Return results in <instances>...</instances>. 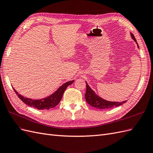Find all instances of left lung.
Here are the masks:
<instances>
[{
    "label": "left lung",
    "mask_w": 153,
    "mask_h": 153,
    "mask_svg": "<svg viewBox=\"0 0 153 153\" xmlns=\"http://www.w3.org/2000/svg\"><path fill=\"white\" fill-rule=\"evenodd\" d=\"M131 36L132 38L134 40V42L137 43V42L136 40V38L134 36L133 34L131 33ZM138 44V43H137ZM86 84V94H85V99L86 102L89 104L90 106L92 107L96 108L97 109H101V110H106V109L111 108L113 107H117L122 105L124 103L126 102V101L123 102H111V101H108L100 97L99 96L95 94L94 91L91 89L90 87Z\"/></svg>",
    "instance_id": "8db88e82"
}]
</instances>
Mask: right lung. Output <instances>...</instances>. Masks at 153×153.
<instances>
[{
	"instance_id": "obj_1",
	"label": "right lung",
	"mask_w": 153,
	"mask_h": 153,
	"mask_svg": "<svg viewBox=\"0 0 153 153\" xmlns=\"http://www.w3.org/2000/svg\"><path fill=\"white\" fill-rule=\"evenodd\" d=\"M73 82L74 81L65 82L64 85L60 86L57 91H56L53 94H52L46 98L39 100H34L24 97L22 95L19 94V93L15 90V88H13V90L16 95H18V97L27 105L35 108L38 109V110H49L50 108H54L56 105H58L63 97V94L65 90H66V88L70 85H71Z\"/></svg>"
}]
</instances>
